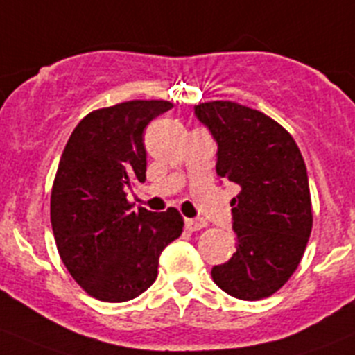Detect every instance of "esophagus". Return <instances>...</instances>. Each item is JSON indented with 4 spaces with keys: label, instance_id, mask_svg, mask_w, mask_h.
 <instances>
[{
    "label": "esophagus",
    "instance_id": "1",
    "mask_svg": "<svg viewBox=\"0 0 355 355\" xmlns=\"http://www.w3.org/2000/svg\"><path fill=\"white\" fill-rule=\"evenodd\" d=\"M184 225H187V230H190V232H198V230H202V228H205V226H207V221H205V219H187V221H184Z\"/></svg>",
    "mask_w": 355,
    "mask_h": 355
}]
</instances>
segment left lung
I'll return each instance as SVG.
<instances>
[{"mask_svg": "<svg viewBox=\"0 0 355 355\" xmlns=\"http://www.w3.org/2000/svg\"><path fill=\"white\" fill-rule=\"evenodd\" d=\"M195 114L218 141L216 174L241 188L230 202L237 251L212 281L234 298H268L298 268L312 232L302 151L281 123L235 101L200 103Z\"/></svg>", "mask_w": 355, "mask_h": 355, "instance_id": "8db88e82", "label": "left lung"}]
</instances>
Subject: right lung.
<instances>
[{"label": "right lung", "instance_id": "obj_1", "mask_svg": "<svg viewBox=\"0 0 355 355\" xmlns=\"http://www.w3.org/2000/svg\"><path fill=\"white\" fill-rule=\"evenodd\" d=\"M171 101H127L82 118L50 193V221L67 272L87 295L120 303L146 291L160 252L183 234L175 207L132 211L125 190L146 180L143 130Z\"/></svg>", "mask_w": 355, "mask_h": 355}]
</instances>
